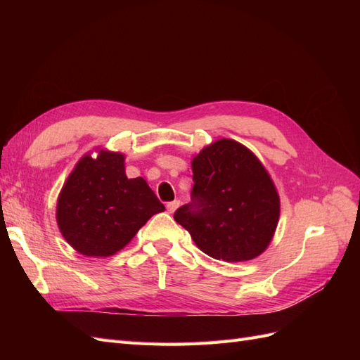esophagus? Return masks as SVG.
Here are the masks:
<instances>
[{
	"label": "esophagus",
	"mask_w": 360,
	"mask_h": 360,
	"mask_svg": "<svg viewBox=\"0 0 360 360\" xmlns=\"http://www.w3.org/2000/svg\"><path fill=\"white\" fill-rule=\"evenodd\" d=\"M179 205H180V201H179V200L169 201V202H167V210H168L169 213H174V212H176V210L179 209Z\"/></svg>",
	"instance_id": "1"
}]
</instances>
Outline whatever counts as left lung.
I'll return each mask as SVG.
<instances>
[{
    "instance_id": "left-lung-1",
    "label": "left lung",
    "mask_w": 360,
    "mask_h": 360,
    "mask_svg": "<svg viewBox=\"0 0 360 360\" xmlns=\"http://www.w3.org/2000/svg\"><path fill=\"white\" fill-rule=\"evenodd\" d=\"M191 202L174 213L204 254L246 261L269 246L279 217V197L261 162L245 146L219 139L192 160Z\"/></svg>"
}]
</instances>
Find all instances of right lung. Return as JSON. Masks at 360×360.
Instances as JSON below:
<instances>
[{"label":"right lung","instance_id":"right-lung-1","mask_svg":"<svg viewBox=\"0 0 360 360\" xmlns=\"http://www.w3.org/2000/svg\"><path fill=\"white\" fill-rule=\"evenodd\" d=\"M165 210L144 179H127L124 156H84L58 197L57 222L68 243L86 257L123 249L151 216Z\"/></svg>","mask_w":360,"mask_h":360}]
</instances>
